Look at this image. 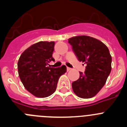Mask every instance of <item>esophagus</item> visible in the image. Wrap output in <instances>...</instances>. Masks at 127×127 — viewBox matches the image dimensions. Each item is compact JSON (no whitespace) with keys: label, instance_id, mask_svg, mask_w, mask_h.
<instances>
[{"label":"esophagus","instance_id":"1","mask_svg":"<svg viewBox=\"0 0 127 127\" xmlns=\"http://www.w3.org/2000/svg\"><path fill=\"white\" fill-rule=\"evenodd\" d=\"M67 71H69L70 70H71V69H70V67H67Z\"/></svg>","mask_w":127,"mask_h":127}]
</instances>
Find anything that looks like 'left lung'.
Here are the masks:
<instances>
[{
	"label": "left lung",
	"mask_w": 127,
	"mask_h": 127,
	"mask_svg": "<svg viewBox=\"0 0 127 127\" xmlns=\"http://www.w3.org/2000/svg\"><path fill=\"white\" fill-rule=\"evenodd\" d=\"M69 43L80 62L86 64L84 73L72 83L74 92L80 98L94 97L102 89L111 71L112 58L107 47L100 41L86 35L71 37Z\"/></svg>",
	"instance_id": "obj_1"
}]
</instances>
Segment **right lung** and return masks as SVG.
Wrapping results in <instances>:
<instances>
[{
  "instance_id": "1",
  "label": "right lung",
  "mask_w": 127,
  "mask_h": 127,
  "mask_svg": "<svg viewBox=\"0 0 127 127\" xmlns=\"http://www.w3.org/2000/svg\"><path fill=\"white\" fill-rule=\"evenodd\" d=\"M55 42L40 41L21 55L18 62L20 78L30 94L40 98L49 97L56 90L58 79L67 70L65 65L58 68L48 66L55 61L52 55Z\"/></svg>"
}]
</instances>
